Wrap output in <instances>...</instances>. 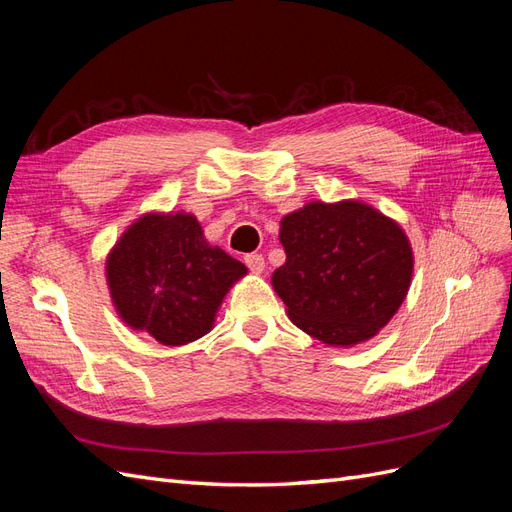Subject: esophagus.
Returning a JSON list of instances; mask_svg holds the SVG:
<instances>
[{
    "mask_svg": "<svg viewBox=\"0 0 512 512\" xmlns=\"http://www.w3.org/2000/svg\"><path fill=\"white\" fill-rule=\"evenodd\" d=\"M245 265H247V269H250L252 273L260 275L262 271H265V258H262V254H247L245 256Z\"/></svg>",
    "mask_w": 512,
    "mask_h": 512,
    "instance_id": "obj_1",
    "label": "esophagus"
}]
</instances>
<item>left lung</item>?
I'll list each match as a JSON object with an SVG mask.
<instances>
[{
  "mask_svg": "<svg viewBox=\"0 0 512 512\" xmlns=\"http://www.w3.org/2000/svg\"><path fill=\"white\" fill-rule=\"evenodd\" d=\"M286 262L273 290L301 331L335 348L376 337L412 284L414 252L406 230L365 200H312L284 215Z\"/></svg>",
  "mask_w": 512,
  "mask_h": 512,
  "instance_id": "8db88e82",
  "label": "left lung"
}]
</instances>
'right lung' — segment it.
<instances>
[{
  "label": "right lung",
  "mask_w": 512,
  "mask_h": 512,
  "mask_svg": "<svg viewBox=\"0 0 512 512\" xmlns=\"http://www.w3.org/2000/svg\"><path fill=\"white\" fill-rule=\"evenodd\" d=\"M104 275L126 327L164 346H185L213 329L247 267L205 239L196 215L147 211L108 250Z\"/></svg>",
  "instance_id": "add662e5"
}]
</instances>
